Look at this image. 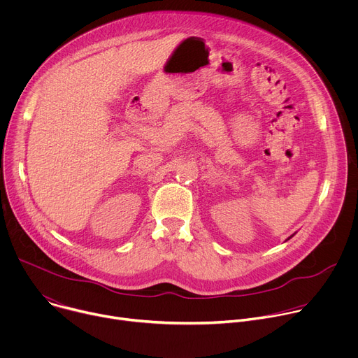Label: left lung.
Returning a JSON list of instances; mask_svg holds the SVG:
<instances>
[{
	"label": "left lung",
	"instance_id": "left-lung-1",
	"mask_svg": "<svg viewBox=\"0 0 358 358\" xmlns=\"http://www.w3.org/2000/svg\"><path fill=\"white\" fill-rule=\"evenodd\" d=\"M293 235H294V234H293ZM293 235H292V236H293ZM292 236H290V238H292ZM290 238H289V239H290Z\"/></svg>",
	"mask_w": 358,
	"mask_h": 358
}]
</instances>
